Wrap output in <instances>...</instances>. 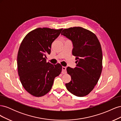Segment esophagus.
Instances as JSON below:
<instances>
[{"mask_svg":"<svg viewBox=\"0 0 121 121\" xmlns=\"http://www.w3.org/2000/svg\"><path fill=\"white\" fill-rule=\"evenodd\" d=\"M66 67H62V73L63 74H66L67 71H66Z\"/></svg>","mask_w":121,"mask_h":121,"instance_id":"esophagus-1","label":"esophagus"}]
</instances>
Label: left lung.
Here are the masks:
<instances>
[{
  "label": "left lung",
  "mask_w": 121,
  "mask_h": 121,
  "mask_svg": "<svg viewBox=\"0 0 121 121\" xmlns=\"http://www.w3.org/2000/svg\"><path fill=\"white\" fill-rule=\"evenodd\" d=\"M61 35L71 40L72 54L76 67L67 68L71 81L65 84L68 90L79 97L92 91L100 78L102 69V53L99 41L93 33L80 27L64 29Z\"/></svg>",
  "instance_id": "left-lung-1"
}]
</instances>
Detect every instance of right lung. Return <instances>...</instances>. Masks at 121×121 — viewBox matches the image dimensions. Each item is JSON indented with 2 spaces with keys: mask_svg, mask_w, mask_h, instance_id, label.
I'll return each instance as SVG.
<instances>
[{
  "mask_svg": "<svg viewBox=\"0 0 121 121\" xmlns=\"http://www.w3.org/2000/svg\"><path fill=\"white\" fill-rule=\"evenodd\" d=\"M62 30L37 28L29 32L21 44L17 57L18 74L25 89L34 96L48 93L54 78L61 72L60 64L47 63L46 58Z\"/></svg>",
  "mask_w": 121,
  "mask_h": 121,
  "instance_id": "add662e5",
  "label": "right lung"
}]
</instances>
